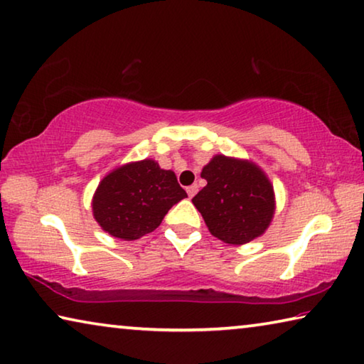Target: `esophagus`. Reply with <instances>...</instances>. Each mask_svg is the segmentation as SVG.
<instances>
[{"label":"esophagus","mask_w":364,"mask_h":364,"mask_svg":"<svg viewBox=\"0 0 364 364\" xmlns=\"http://www.w3.org/2000/svg\"><path fill=\"white\" fill-rule=\"evenodd\" d=\"M186 193H188L189 198H194V194L198 193V184H191V186H188Z\"/></svg>","instance_id":"34e87169"}]
</instances>
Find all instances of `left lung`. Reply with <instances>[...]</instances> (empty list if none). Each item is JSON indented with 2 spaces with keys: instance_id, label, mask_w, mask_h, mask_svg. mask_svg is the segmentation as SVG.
Wrapping results in <instances>:
<instances>
[{
  "instance_id": "1",
  "label": "left lung",
  "mask_w": 364,
  "mask_h": 364,
  "mask_svg": "<svg viewBox=\"0 0 364 364\" xmlns=\"http://www.w3.org/2000/svg\"><path fill=\"white\" fill-rule=\"evenodd\" d=\"M200 176L207 184L193 204L215 238L245 245L267 230L275 212L274 186L256 164L215 155Z\"/></svg>"
}]
</instances>
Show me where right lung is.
I'll return each instance as SVG.
<instances>
[{
	"mask_svg": "<svg viewBox=\"0 0 364 364\" xmlns=\"http://www.w3.org/2000/svg\"><path fill=\"white\" fill-rule=\"evenodd\" d=\"M188 198L175 173L155 160L126 164L103 178L92 199L102 230L131 241L154 232L173 205Z\"/></svg>",
	"mask_w": 364,
	"mask_h": 364,
	"instance_id": "obj_1",
	"label": "right lung"
}]
</instances>
